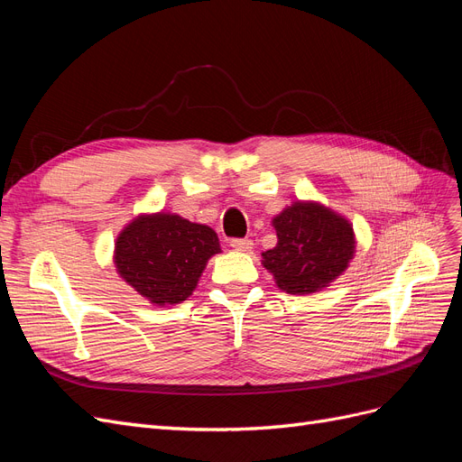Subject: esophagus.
Listing matches in <instances>:
<instances>
[{
  "mask_svg": "<svg viewBox=\"0 0 462 462\" xmlns=\"http://www.w3.org/2000/svg\"><path fill=\"white\" fill-rule=\"evenodd\" d=\"M231 246H233L235 250H239V253H248V250H253L254 243L250 241V239H233V241H231Z\"/></svg>",
  "mask_w": 462,
  "mask_h": 462,
  "instance_id": "34e87169",
  "label": "esophagus"
}]
</instances>
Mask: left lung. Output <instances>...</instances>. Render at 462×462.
I'll return each instance as SVG.
<instances>
[{
    "label": "left lung",
    "mask_w": 462,
    "mask_h": 462,
    "mask_svg": "<svg viewBox=\"0 0 462 462\" xmlns=\"http://www.w3.org/2000/svg\"><path fill=\"white\" fill-rule=\"evenodd\" d=\"M272 226L277 245L262 253V265L289 295L328 289L356 254L353 223L321 202H292L272 219Z\"/></svg>",
    "instance_id": "left-lung-1"
}]
</instances>
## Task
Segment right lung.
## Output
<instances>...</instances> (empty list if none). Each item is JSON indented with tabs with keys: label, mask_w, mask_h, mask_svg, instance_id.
Here are the masks:
<instances>
[{
	"label": "right lung",
	"mask_w": 462,
	"mask_h": 462,
	"mask_svg": "<svg viewBox=\"0 0 462 462\" xmlns=\"http://www.w3.org/2000/svg\"><path fill=\"white\" fill-rule=\"evenodd\" d=\"M217 233L179 214H138L114 246L116 272L153 306H173L197 289L208 260L219 254Z\"/></svg>",
	"instance_id": "obj_1"
}]
</instances>
